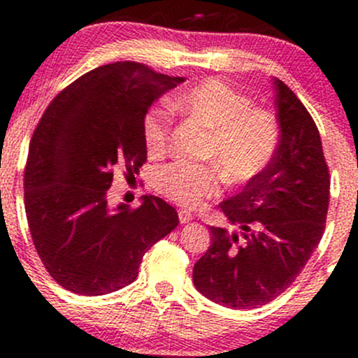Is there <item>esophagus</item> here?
I'll return each instance as SVG.
<instances>
[{"instance_id":"esophagus-1","label":"esophagus","mask_w":358,"mask_h":358,"mask_svg":"<svg viewBox=\"0 0 358 358\" xmlns=\"http://www.w3.org/2000/svg\"><path fill=\"white\" fill-rule=\"evenodd\" d=\"M191 220H193V215L187 213V211H182V210L179 211V222H180V224H189Z\"/></svg>"}]
</instances>
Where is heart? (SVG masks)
Wrapping results in <instances>:
<instances>
[{"label":"heart","instance_id":"b5f03b06","mask_svg":"<svg viewBox=\"0 0 358 358\" xmlns=\"http://www.w3.org/2000/svg\"><path fill=\"white\" fill-rule=\"evenodd\" d=\"M176 109L210 134L205 159L220 169L232 184L252 180L271 162L280 131L270 113L251 109L248 97L220 80H205L180 95ZM143 140L150 155H162L171 140V117L164 109L148 110ZM155 187L165 198L187 210H196L220 193V176L213 167L172 164L155 174Z\"/></svg>","mask_w":358,"mask_h":358}]
</instances>
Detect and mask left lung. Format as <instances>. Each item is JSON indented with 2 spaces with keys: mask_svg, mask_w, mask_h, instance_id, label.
Listing matches in <instances>:
<instances>
[{
  "mask_svg": "<svg viewBox=\"0 0 358 358\" xmlns=\"http://www.w3.org/2000/svg\"><path fill=\"white\" fill-rule=\"evenodd\" d=\"M278 148L241 193L220 203L236 227H210L211 245L194 264L199 294L230 309L278 297L306 266L324 232L329 171L321 136L297 95L273 78Z\"/></svg>",
  "mask_w": 358,
  "mask_h": 358,
  "instance_id": "8db88e82",
  "label": "left lung"
}]
</instances>
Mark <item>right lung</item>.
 Here are the masks:
<instances>
[{"instance_id": "1", "label": "right lung", "mask_w": 358, "mask_h": 358, "mask_svg": "<svg viewBox=\"0 0 358 358\" xmlns=\"http://www.w3.org/2000/svg\"><path fill=\"white\" fill-rule=\"evenodd\" d=\"M131 61L85 73L57 94L34 131L25 213L49 275L78 295H106L136 280L145 252L179 224L157 196L109 206L114 169L138 174L147 160L143 121L152 103L184 82Z\"/></svg>"}]
</instances>
